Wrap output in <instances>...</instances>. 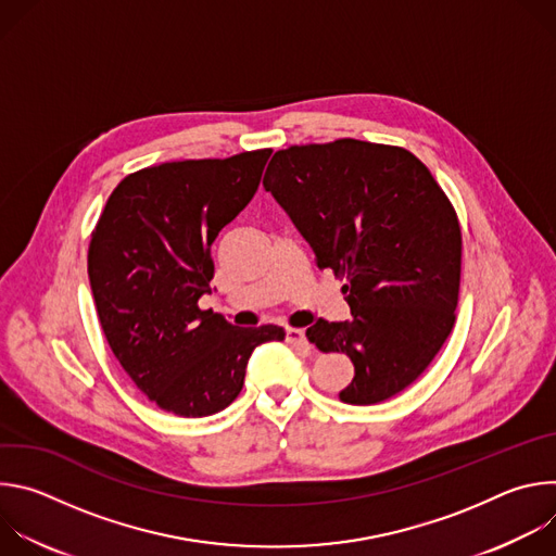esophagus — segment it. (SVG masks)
Instances as JSON below:
<instances>
[{
  "label": "esophagus",
  "mask_w": 556,
  "mask_h": 556,
  "mask_svg": "<svg viewBox=\"0 0 556 556\" xmlns=\"http://www.w3.org/2000/svg\"><path fill=\"white\" fill-rule=\"evenodd\" d=\"M286 341L294 348H307V337L303 328H286Z\"/></svg>",
  "instance_id": "1"
}]
</instances>
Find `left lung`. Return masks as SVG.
Returning <instances> with one entry per match:
<instances>
[{"instance_id": "obj_1", "label": "left lung", "mask_w": 556, "mask_h": 556, "mask_svg": "<svg viewBox=\"0 0 556 556\" xmlns=\"http://www.w3.org/2000/svg\"><path fill=\"white\" fill-rule=\"evenodd\" d=\"M264 187L316 266L348 277L352 319L305 332L352 358L339 399L376 405L407 389L448 339L459 294L462 230L431 172L403 147L341 138L277 151Z\"/></svg>"}]
</instances>
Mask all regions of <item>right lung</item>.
I'll use <instances>...</instances> for the list:
<instances>
[{
    "label": "right lung",
    "mask_w": 556,
    "mask_h": 556,
    "mask_svg": "<svg viewBox=\"0 0 556 556\" xmlns=\"http://www.w3.org/2000/svg\"><path fill=\"white\" fill-rule=\"evenodd\" d=\"M273 149L163 163L112 191L88 251L103 334L134 384L161 409L204 418L242 391L253 350L277 326L237 328L200 309L217 232L253 200Z\"/></svg>",
    "instance_id": "right-lung-1"
}]
</instances>
